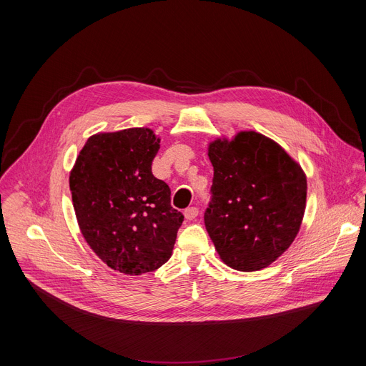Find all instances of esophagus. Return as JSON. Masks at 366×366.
Instances as JSON below:
<instances>
[{
	"instance_id": "1",
	"label": "esophagus",
	"mask_w": 366,
	"mask_h": 366,
	"mask_svg": "<svg viewBox=\"0 0 366 366\" xmlns=\"http://www.w3.org/2000/svg\"><path fill=\"white\" fill-rule=\"evenodd\" d=\"M184 216L187 220H194L198 216V208L197 207H188L184 212Z\"/></svg>"
}]
</instances>
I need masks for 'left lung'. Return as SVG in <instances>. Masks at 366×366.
<instances>
[{
    "instance_id": "obj_1",
    "label": "left lung",
    "mask_w": 366,
    "mask_h": 366,
    "mask_svg": "<svg viewBox=\"0 0 366 366\" xmlns=\"http://www.w3.org/2000/svg\"><path fill=\"white\" fill-rule=\"evenodd\" d=\"M213 198L204 223L223 262L242 272L269 267L297 237L307 199L301 165L253 130L208 143Z\"/></svg>"
}]
</instances>
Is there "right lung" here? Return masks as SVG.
<instances>
[{"label": "right lung", "mask_w": 366, "mask_h": 366, "mask_svg": "<svg viewBox=\"0 0 366 366\" xmlns=\"http://www.w3.org/2000/svg\"><path fill=\"white\" fill-rule=\"evenodd\" d=\"M159 143L147 127L92 134L69 174L85 242L104 264L126 275L168 262L184 222L171 205L169 187L152 174Z\"/></svg>", "instance_id": "add662e5"}]
</instances>
